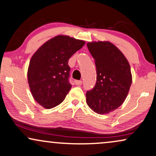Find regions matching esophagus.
I'll return each instance as SVG.
<instances>
[{"label":"esophagus","instance_id":"34e87169","mask_svg":"<svg viewBox=\"0 0 156 156\" xmlns=\"http://www.w3.org/2000/svg\"><path fill=\"white\" fill-rule=\"evenodd\" d=\"M75 84L77 85V86H80V85L82 84V80H75Z\"/></svg>","mask_w":156,"mask_h":156}]
</instances>
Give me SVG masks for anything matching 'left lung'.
<instances>
[{"label":"left lung","mask_w":156,"mask_h":156,"mask_svg":"<svg viewBox=\"0 0 156 156\" xmlns=\"http://www.w3.org/2000/svg\"><path fill=\"white\" fill-rule=\"evenodd\" d=\"M95 60L96 83L86 92L88 106L96 113L108 114L123 104L132 84V73L125 55L112 43L92 42L87 44Z\"/></svg>","instance_id":"8db88e82"}]
</instances>
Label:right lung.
Listing matches in <instances>:
<instances>
[{"label":"right lung","instance_id":"right-lung-1","mask_svg":"<svg viewBox=\"0 0 156 156\" xmlns=\"http://www.w3.org/2000/svg\"><path fill=\"white\" fill-rule=\"evenodd\" d=\"M85 42L58 35L43 44L31 57L27 73L34 100L46 109L62 103L72 86L69 83L68 60Z\"/></svg>","mask_w":156,"mask_h":156}]
</instances>
